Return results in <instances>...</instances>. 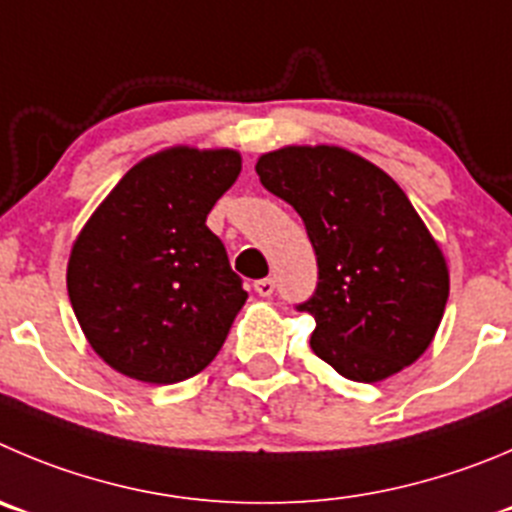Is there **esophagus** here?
I'll use <instances>...</instances> for the list:
<instances>
[{
    "instance_id": "1",
    "label": "esophagus",
    "mask_w": 512,
    "mask_h": 512,
    "mask_svg": "<svg viewBox=\"0 0 512 512\" xmlns=\"http://www.w3.org/2000/svg\"><path fill=\"white\" fill-rule=\"evenodd\" d=\"M255 293L262 295V298H270L275 293V280L272 278H262L255 283Z\"/></svg>"
}]
</instances>
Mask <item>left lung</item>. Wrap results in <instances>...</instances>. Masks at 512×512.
Returning a JSON list of instances; mask_svg holds the SVG:
<instances>
[{
	"label": "left lung",
	"mask_w": 512,
	"mask_h": 512,
	"mask_svg": "<svg viewBox=\"0 0 512 512\" xmlns=\"http://www.w3.org/2000/svg\"><path fill=\"white\" fill-rule=\"evenodd\" d=\"M308 229L318 288L310 348L351 381L389 379L422 356L450 295V270L401 186L338 146H285L255 166Z\"/></svg>",
	"instance_id": "8db88e82"
}]
</instances>
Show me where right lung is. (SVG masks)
I'll list each match as a JSON object with an SVG mask.
<instances>
[{"label":"right lung","mask_w":512,"mask_h":512,"mask_svg":"<svg viewBox=\"0 0 512 512\" xmlns=\"http://www.w3.org/2000/svg\"><path fill=\"white\" fill-rule=\"evenodd\" d=\"M240 171L232 148H166L138 161L80 229L70 303L118 374L176 384L219 353L247 293L207 214Z\"/></svg>","instance_id":"right-lung-1"}]
</instances>
